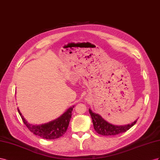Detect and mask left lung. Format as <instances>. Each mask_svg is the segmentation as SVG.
I'll use <instances>...</instances> for the list:
<instances>
[{
  "label": "left lung",
  "mask_w": 160,
  "mask_h": 160,
  "mask_svg": "<svg viewBox=\"0 0 160 160\" xmlns=\"http://www.w3.org/2000/svg\"><path fill=\"white\" fill-rule=\"evenodd\" d=\"M89 112L92 119L94 129L97 131V133L104 136L115 135L124 133V132L128 131L130 128H131L138 121V119H137L131 124L118 126L109 123L104 120L98 114L93 112L91 111V109H89Z\"/></svg>",
  "instance_id": "obj_1"
}]
</instances>
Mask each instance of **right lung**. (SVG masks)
Returning a JSON list of instances; mask_svg holds the SVG:
<instances>
[{
  "label": "right lung",
  "instance_id": "add662e5",
  "mask_svg": "<svg viewBox=\"0 0 160 160\" xmlns=\"http://www.w3.org/2000/svg\"><path fill=\"white\" fill-rule=\"evenodd\" d=\"M73 108H74V106L68 108L63 115L56 118V119L45 123V124L39 125L31 124L25 119V118L21 113L19 109H18V112H19L25 125L33 134L38 135L43 139H56L60 138V137L64 135L66 132L71 119Z\"/></svg>",
  "mask_w": 160,
  "mask_h": 160
}]
</instances>
